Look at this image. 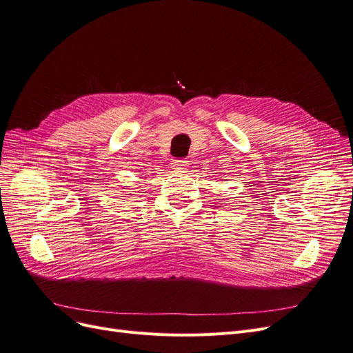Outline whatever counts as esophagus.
<instances>
[{"label": "esophagus", "instance_id": "esophagus-1", "mask_svg": "<svg viewBox=\"0 0 353 353\" xmlns=\"http://www.w3.org/2000/svg\"><path fill=\"white\" fill-rule=\"evenodd\" d=\"M188 166V161H184V159H175L171 162V168L175 169V171H184V169H187Z\"/></svg>", "mask_w": 353, "mask_h": 353}]
</instances>
